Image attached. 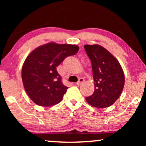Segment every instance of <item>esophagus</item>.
<instances>
[{
    "label": "esophagus",
    "instance_id": "obj_1",
    "mask_svg": "<svg viewBox=\"0 0 146 146\" xmlns=\"http://www.w3.org/2000/svg\"><path fill=\"white\" fill-rule=\"evenodd\" d=\"M83 82H84V79L83 78H80L78 80V81L77 82V84L78 86L81 85Z\"/></svg>",
    "mask_w": 146,
    "mask_h": 146
}]
</instances>
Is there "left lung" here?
<instances>
[{"label":"left lung","mask_w":146,"mask_h":146,"mask_svg":"<svg viewBox=\"0 0 146 146\" xmlns=\"http://www.w3.org/2000/svg\"><path fill=\"white\" fill-rule=\"evenodd\" d=\"M92 67L95 90L86 97L89 104L105 108L118 99L124 86L125 78L117 60L108 50L98 44L84 45Z\"/></svg>","instance_id":"8db88e82"}]
</instances>
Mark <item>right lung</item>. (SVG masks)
I'll use <instances>...</instances> for the list:
<instances>
[{"label": "right lung", "instance_id": "add662e5", "mask_svg": "<svg viewBox=\"0 0 146 146\" xmlns=\"http://www.w3.org/2000/svg\"><path fill=\"white\" fill-rule=\"evenodd\" d=\"M77 45L49 42L34 50L22 68L26 92L36 104L51 106L60 102L68 88L62 82L56 67L78 52Z\"/></svg>", "mask_w": 146, "mask_h": 146}]
</instances>
